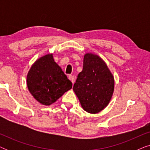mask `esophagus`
<instances>
[{
  "label": "esophagus",
  "instance_id": "esophagus-1",
  "mask_svg": "<svg viewBox=\"0 0 150 150\" xmlns=\"http://www.w3.org/2000/svg\"><path fill=\"white\" fill-rule=\"evenodd\" d=\"M68 79L70 80V81H71V83H72L73 84L74 83V82H75V77L73 75H69Z\"/></svg>",
  "mask_w": 150,
  "mask_h": 150
}]
</instances>
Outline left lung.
<instances>
[{"label": "left lung", "instance_id": "1", "mask_svg": "<svg viewBox=\"0 0 150 150\" xmlns=\"http://www.w3.org/2000/svg\"><path fill=\"white\" fill-rule=\"evenodd\" d=\"M114 78L99 56L87 53L83 69L78 75L73 90L82 107L89 113H98L109 103L114 91Z\"/></svg>", "mask_w": 150, "mask_h": 150}]
</instances>
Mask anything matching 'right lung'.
<instances>
[{
    "instance_id": "add662e5",
    "label": "right lung",
    "mask_w": 150,
    "mask_h": 150,
    "mask_svg": "<svg viewBox=\"0 0 150 150\" xmlns=\"http://www.w3.org/2000/svg\"><path fill=\"white\" fill-rule=\"evenodd\" d=\"M26 83L35 99L44 105L54 103L72 87L52 54L42 57L34 63L28 72Z\"/></svg>"
}]
</instances>
